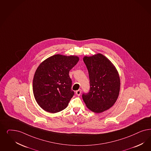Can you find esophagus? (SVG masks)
I'll list each match as a JSON object with an SVG mask.
<instances>
[{"label": "esophagus", "instance_id": "esophagus-1", "mask_svg": "<svg viewBox=\"0 0 151 151\" xmlns=\"http://www.w3.org/2000/svg\"><path fill=\"white\" fill-rule=\"evenodd\" d=\"M81 94V89H78V90H77L76 91V94L78 95V96H80V95Z\"/></svg>", "mask_w": 151, "mask_h": 151}]
</instances>
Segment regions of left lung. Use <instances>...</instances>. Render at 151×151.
Masks as SVG:
<instances>
[{"label":"left lung","instance_id":"8db88e82","mask_svg":"<svg viewBox=\"0 0 151 151\" xmlns=\"http://www.w3.org/2000/svg\"><path fill=\"white\" fill-rule=\"evenodd\" d=\"M88 70L90 89L83 99L88 109L100 113L110 109L118 98L120 88L119 73L109 60L101 53L84 56Z\"/></svg>","mask_w":151,"mask_h":151}]
</instances>
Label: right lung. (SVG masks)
Instances as JSON below:
<instances>
[{"mask_svg": "<svg viewBox=\"0 0 151 151\" xmlns=\"http://www.w3.org/2000/svg\"><path fill=\"white\" fill-rule=\"evenodd\" d=\"M78 60L76 56L58 54L40 63L33 80V92L42 109L56 113L68 106L74 95L69 71Z\"/></svg>", "mask_w": 151, "mask_h": 151, "instance_id": "obj_1", "label": "right lung"}]
</instances>
